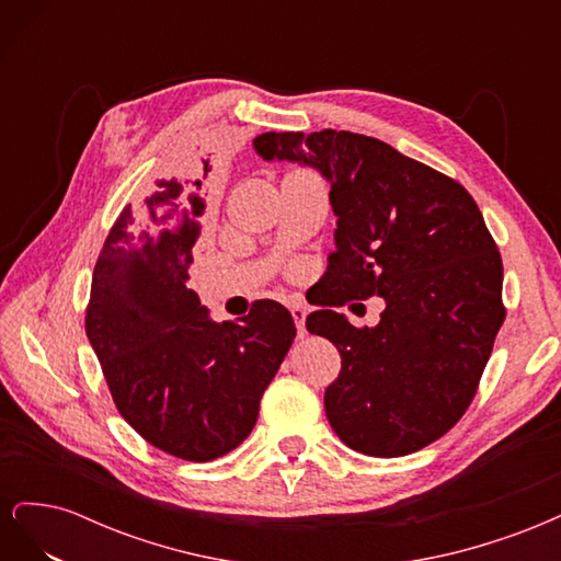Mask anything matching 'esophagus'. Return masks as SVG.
<instances>
[{
	"label": "esophagus",
	"instance_id": "34e87169",
	"mask_svg": "<svg viewBox=\"0 0 561 561\" xmlns=\"http://www.w3.org/2000/svg\"><path fill=\"white\" fill-rule=\"evenodd\" d=\"M290 313H293V320H295L297 334H299V336L307 334V309H304L301 304H293V307H290Z\"/></svg>",
	"mask_w": 561,
	"mask_h": 561
}]
</instances>
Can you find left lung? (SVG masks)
<instances>
[{"label":"left lung","instance_id":"left-lung-1","mask_svg":"<svg viewBox=\"0 0 561 561\" xmlns=\"http://www.w3.org/2000/svg\"><path fill=\"white\" fill-rule=\"evenodd\" d=\"M266 161L318 168L336 215L320 307L383 297L377 328L332 309L307 318L342 355L330 426L367 456H404L466 414L505 320L503 262L463 184L360 133H262Z\"/></svg>","mask_w":561,"mask_h":561}]
</instances>
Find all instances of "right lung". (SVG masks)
<instances>
[{
    "instance_id": "obj_1",
    "label": "right lung",
    "mask_w": 561,
    "mask_h": 561,
    "mask_svg": "<svg viewBox=\"0 0 561 561\" xmlns=\"http://www.w3.org/2000/svg\"><path fill=\"white\" fill-rule=\"evenodd\" d=\"M203 213L201 178L159 180L128 203L98 254L87 307V336L118 414L149 445L194 463L250 435L297 334L290 311L271 299L239 320L208 318L186 287Z\"/></svg>"
}]
</instances>
